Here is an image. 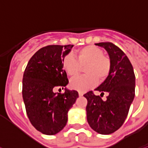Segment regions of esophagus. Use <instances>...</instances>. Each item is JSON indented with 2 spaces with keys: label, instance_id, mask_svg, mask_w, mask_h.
Wrapping results in <instances>:
<instances>
[{
  "label": "esophagus",
  "instance_id": "1",
  "mask_svg": "<svg viewBox=\"0 0 148 148\" xmlns=\"http://www.w3.org/2000/svg\"><path fill=\"white\" fill-rule=\"evenodd\" d=\"M78 95L82 96L83 95V93H82V92H78Z\"/></svg>",
  "mask_w": 148,
  "mask_h": 148
}]
</instances>
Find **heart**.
<instances>
[{
    "label": "heart",
    "instance_id": "heart-1",
    "mask_svg": "<svg viewBox=\"0 0 148 148\" xmlns=\"http://www.w3.org/2000/svg\"><path fill=\"white\" fill-rule=\"evenodd\" d=\"M103 49L94 45H87L78 49L76 58L72 55L65 57L62 60V66L65 72L70 77L76 76L81 69L86 66L84 72L86 75L72 79L70 86L79 92H86L95 87L100 81L105 80L110 74L111 63L107 57L103 55Z\"/></svg>",
    "mask_w": 148,
    "mask_h": 148
}]
</instances>
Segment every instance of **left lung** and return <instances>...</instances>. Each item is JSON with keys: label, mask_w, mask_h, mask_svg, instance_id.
<instances>
[{"label": "left lung", "mask_w": 148, "mask_h": 148, "mask_svg": "<svg viewBox=\"0 0 148 148\" xmlns=\"http://www.w3.org/2000/svg\"><path fill=\"white\" fill-rule=\"evenodd\" d=\"M106 49L110 58V74L95 89L101 92L95 95L92 91L85 94L87 99L86 118L90 127L99 134L109 135L123 124L135 98V76L132 63L118 46L110 42L96 43ZM108 94L106 100L101 99L104 92Z\"/></svg>", "instance_id": "left-lung-1"}]
</instances>
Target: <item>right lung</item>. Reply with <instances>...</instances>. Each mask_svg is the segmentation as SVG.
Listing matches in <instances>:
<instances>
[{"instance_id":"right-lung-1","label":"right lung","mask_w":148,"mask_h":148,"mask_svg":"<svg viewBox=\"0 0 148 148\" xmlns=\"http://www.w3.org/2000/svg\"><path fill=\"white\" fill-rule=\"evenodd\" d=\"M74 45H47L35 53L25 70L22 97L28 118L38 132L55 135L66 125L68 111L78 98L76 90H54L69 83L62 60ZM61 90V89H59Z\"/></svg>"}]
</instances>
